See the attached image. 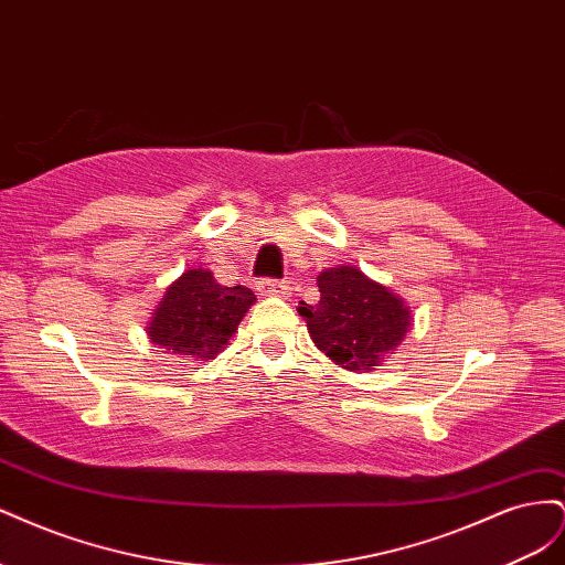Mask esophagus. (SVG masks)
<instances>
[{
  "instance_id": "34e87169",
  "label": "esophagus",
  "mask_w": 565,
  "mask_h": 565,
  "mask_svg": "<svg viewBox=\"0 0 565 565\" xmlns=\"http://www.w3.org/2000/svg\"><path fill=\"white\" fill-rule=\"evenodd\" d=\"M256 289H259L262 295L266 297H285L289 285L285 280H273V278H262L259 282H256Z\"/></svg>"
}]
</instances>
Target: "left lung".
<instances>
[{"label": "left lung", "instance_id": "8db88e82", "mask_svg": "<svg viewBox=\"0 0 565 565\" xmlns=\"http://www.w3.org/2000/svg\"><path fill=\"white\" fill-rule=\"evenodd\" d=\"M320 301H299L316 347L347 370H374L393 353L409 328L407 306L386 287L353 266L328 268L318 276Z\"/></svg>", "mask_w": 565, "mask_h": 565}]
</instances>
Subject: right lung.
Segmentation results:
<instances>
[{
  "label": "right lung",
  "mask_w": 565,
  "mask_h": 565,
  "mask_svg": "<svg viewBox=\"0 0 565 565\" xmlns=\"http://www.w3.org/2000/svg\"><path fill=\"white\" fill-rule=\"evenodd\" d=\"M254 299L243 285H218L210 270H185L167 289L148 334L167 351L210 361L228 344Z\"/></svg>",
  "instance_id": "add662e5"
}]
</instances>
